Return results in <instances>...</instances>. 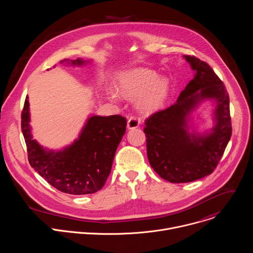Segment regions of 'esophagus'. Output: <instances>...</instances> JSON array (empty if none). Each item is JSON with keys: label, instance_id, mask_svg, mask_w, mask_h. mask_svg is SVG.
<instances>
[{"label": "esophagus", "instance_id": "1", "mask_svg": "<svg viewBox=\"0 0 253 253\" xmlns=\"http://www.w3.org/2000/svg\"><path fill=\"white\" fill-rule=\"evenodd\" d=\"M140 125V119L136 116H131L128 120V124H127V127L128 129H134V128H137L139 127Z\"/></svg>", "mask_w": 253, "mask_h": 253}]
</instances>
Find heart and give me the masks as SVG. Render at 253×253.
<instances>
[{
    "instance_id": "b5f03b06",
    "label": "heart",
    "mask_w": 253,
    "mask_h": 253,
    "mask_svg": "<svg viewBox=\"0 0 253 253\" xmlns=\"http://www.w3.org/2000/svg\"><path fill=\"white\" fill-rule=\"evenodd\" d=\"M121 93L126 97H136L145 92L141 99V107L144 110H153L159 107L167 98L170 83L167 78H158L155 71L140 68L128 72L120 79ZM115 93L112 97H116Z\"/></svg>"
}]
</instances>
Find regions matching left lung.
<instances>
[{
  "mask_svg": "<svg viewBox=\"0 0 253 253\" xmlns=\"http://www.w3.org/2000/svg\"><path fill=\"white\" fill-rule=\"evenodd\" d=\"M184 58L195 71L194 78L176 103L150 115L145 121L147 156L151 167L172 183L192 182L211 174L230 140L232 127L229 96L212 68L195 56ZM204 98L215 100V126L199 135L188 130V117Z\"/></svg>",
  "mask_w": 253,
  "mask_h": 253,
  "instance_id": "8db88e82",
  "label": "left lung"
}]
</instances>
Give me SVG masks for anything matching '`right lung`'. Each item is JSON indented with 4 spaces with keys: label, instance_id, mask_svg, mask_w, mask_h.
Returning <instances> with one entry per match:
<instances>
[{
    "label": "right lung",
    "instance_id": "add662e5",
    "mask_svg": "<svg viewBox=\"0 0 253 253\" xmlns=\"http://www.w3.org/2000/svg\"><path fill=\"white\" fill-rule=\"evenodd\" d=\"M64 61L72 65L84 64L81 59ZM21 118L29 162L50 185L73 195L95 193L104 186L111 172L117 147L126 131V118L120 115L91 116L79 139L58 152L48 151L33 140L29 124L28 96Z\"/></svg>",
    "mask_w": 253,
    "mask_h": 253
}]
</instances>
